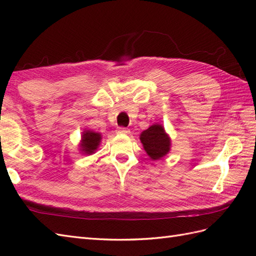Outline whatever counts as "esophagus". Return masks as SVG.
<instances>
[{
  "label": "esophagus",
  "instance_id": "34e87169",
  "mask_svg": "<svg viewBox=\"0 0 256 256\" xmlns=\"http://www.w3.org/2000/svg\"><path fill=\"white\" fill-rule=\"evenodd\" d=\"M116 133L118 134H128L130 133V130L128 128H122V126H120V128H116Z\"/></svg>",
  "mask_w": 256,
  "mask_h": 256
}]
</instances>
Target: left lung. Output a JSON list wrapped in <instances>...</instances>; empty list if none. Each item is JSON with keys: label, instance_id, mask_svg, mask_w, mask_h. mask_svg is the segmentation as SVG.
<instances>
[{"label": "left lung", "instance_id": "left-lung-1", "mask_svg": "<svg viewBox=\"0 0 256 256\" xmlns=\"http://www.w3.org/2000/svg\"><path fill=\"white\" fill-rule=\"evenodd\" d=\"M140 140L152 160H158L170 153L172 140L160 123L152 124L148 130L140 133Z\"/></svg>", "mask_w": 256, "mask_h": 256}]
</instances>
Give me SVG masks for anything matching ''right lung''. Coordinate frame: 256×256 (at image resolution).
<instances>
[{
  "mask_svg": "<svg viewBox=\"0 0 256 256\" xmlns=\"http://www.w3.org/2000/svg\"><path fill=\"white\" fill-rule=\"evenodd\" d=\"M102 136L100 133L91 131V130H84L81 140L79 143V150L84 155H92L100 146Z\"/></svg>",
  "mask_w": 256,
  "mask_h": 256,
  "instance_id": "1",
  "label": "right lung"
}]
</instances>
